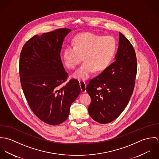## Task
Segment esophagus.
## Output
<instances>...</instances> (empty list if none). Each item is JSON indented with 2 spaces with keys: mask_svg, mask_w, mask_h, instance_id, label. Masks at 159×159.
<instances>
[{
  "mask_svg": "<svg viewBox=\"0 0 159 159\" xmlns=\"http://www.w3.org/2000/svg\"><path fill=\"white\" fill-rule=\"evenodd\" d=\"M80 85L82 92H86V83L84 81H80Z\"/></svg>",
  "mask_w": 159,
  "mask_h": 159,
  "instance_id": "1",
  "label": "esophagus"
}]
</instances>
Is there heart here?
<instances>
[{
	"label": "heart",
	"mask_w": 159,
	"mask_h": 159,
	"mask_svg": "<svg viewBox=\"0 0 159 159\" xmlns=\"http://www.w3.org/2000/svg\"><path fill=\"white\" fill-rule=\"evenodd\" d=\"M117 50V42L113 36H103L91 32L76 35L73 46H67L62 59L69 69H74L82 59L81 66L73 76L80 80L88 79L93 71L99 72L107 68Z\"/></svg>",
	"instance_id": "b5f03b06"
}]
</instances>
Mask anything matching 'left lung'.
<instances>
[{"instance_id":"left-lung-1","label":"left lung","mask_w":159,"mask_h":159,"mask_svg":"<svg viewBox=\"0 0 159 159\" xmlns=\"http://www.w3.org/2000/svg\"><path fill=\"white\" fill-rule=\"evenodd\" d=\"M116 61L89 81L86 91L91 98L88 111L100 124L116 119L127 105L135 87L137 62L135 49L119 32Z\"/></svg>"}]
</instances>
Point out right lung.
<instances>
[{"label": "right lung", "mask_w": 159, "mask_h": 159, "mask_svg": "<svg viewBox=\"0 0 159 159\" xmlns=\"http://www.w3.org/2000/svg\"><path fill=\"white\" fill-rule=\"evenodd\" d=\"M70 31L62 28L35 35L23 46L20 54V81L27 103L38 118L51 125L68 118L70 106L81 92L75 79L62 84L68 73L61 61V51Z\"/></svg>", "instance_id": "obj_1"}]
</instances>
